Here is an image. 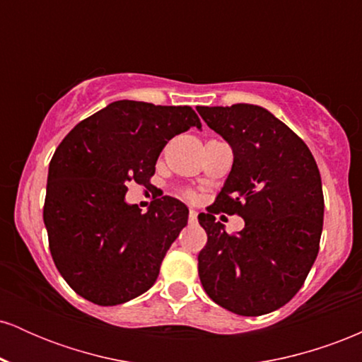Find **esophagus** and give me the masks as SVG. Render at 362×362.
<instances>
[{"instance_id": "1", "label": "esophagus", "mask_w": 362, "mask_h": 362, "mask_svg": "<svg viewBox=\"0 0 362 362\" xmlns=\"http://www.w3.org/2000/svg\"><path fill=\"white\" fill-rule=\"evenodd\" d=\"M189 221L190 223H197V211H194V209L189 211Z\"/></svg>"}]
</instances>
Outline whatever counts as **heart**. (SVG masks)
I'll use <instances>...</instances> for the list:
<instances>
[{
	"mask_svg": "<svg viewBox=\"0 0 362 362\" xmlns=\"http://www.w3.org/2000/svg\"><path fill=\"white\" fill-rule=\"evenodd\" d=\"M189 197H190V194H189Z\"/></svg>",
	"mask_w": 362,
	"mask_h": 362,
	"instance_id": "b5f03b06",
	"label": "heart"
}]
</instances>
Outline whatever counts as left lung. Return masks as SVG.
Returning a JSON list of instances; mask_svg holds the SVG:
<instances>
[{"instance_id": "1", "label": "left lung", "mask_w": 362, "mask_h": 362, "mask_svg": "<svg viewBox=\"0 0 362 362\" xmlns=\"http://www.w3.org/2000/svg\"><path fill=\"white\" fill-rule=\"evenodd\" d=\"M204 122L233 149V167L199 223L207 243L199 277L214 303L243 317L288 303L318 255L322 178L313 155L267 109L250 103L199 107ZM238 214L245 228L226 233L214 214Z\"/></svg>"}]
</instances>
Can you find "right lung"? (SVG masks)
Returning a JSON list of instances; mask_svg holds the SVG:
<instances>
[{"instance_id": "1", "label": "right lung", "mask_w": 362, "mask_h": 362, "mask_svg": "<svg viewBox=\"0 0 362 362\" xmlns=\"http://www.w3.org/2000/svg\"><path fill=\"white\" fill-rule=\"evenodd\" d=\"M190 127L202 124L187 105L117 100L76 124L57 146L44 224L57 271L85 300L114 306L155 284L189 209L165 195L143 214L126 202V184L149 185L161 149Z\"/></svg>"}]
</instances>
